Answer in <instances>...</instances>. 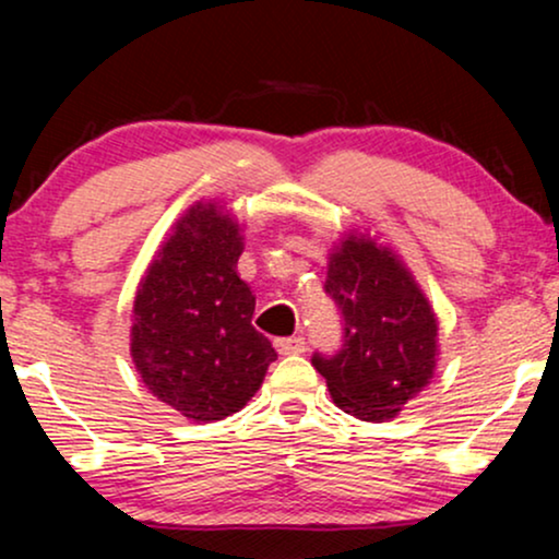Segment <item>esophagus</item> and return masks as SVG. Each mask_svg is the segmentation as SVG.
Instances as JSON below:
<instances>
[{"instance_id":"obj_1","label":"esophagus","mask_w":559,"mask_h":559,"mask_svg":"<svg viewBox=\"0 0 559 559\" xmlns=\"http://www.w3.org/2000/svg\"><path fill=\"white\" fill-rule=\"evenodd\" d=\"M274 348H277L280 356H293V354H305V338L295 335V338H277L274 341Z\"/></svg>"}]
</instances>
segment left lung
<instances>
[{
    "label": "left lung",
    "mask_w": 559,
    "mask_h": 559,
    "mask_svg": "<svg viewBox=\"0 0 559 559\" xmlns=\"http://www.w3.org/2000/svg\"><path fill=\"white\" fill-rule=\"evenodd\" d=\"M325 293L343 316V348L312 366L333 402L364 423H384L423 392L438 366V318L400 254L350 231L328 254Z\"/></svg>",
    "instance_id": "8db88e82"
}]
</instances>
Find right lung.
<instances>
[{
  "mask_svg": "<svg viewBox=\"0 0 559 559\" xmlns=\"http://www.w3.org/2000/svg\"><path fill=\"white\" fill-rule=\"evenodd\" d=\"M241 251L239 221L216 201H198L173 226L134 295V369L152 396L195 423L239 412L277 358L251 325L257 297L236 272Z\"/></svg>",
  "mask_w": 559,
  "mask_h": 559,
  "instance_id": "1",
  "label": "right lung"
}]
</instances>
